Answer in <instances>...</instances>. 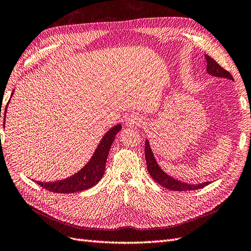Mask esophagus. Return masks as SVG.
Segmentation results:
<instances>
[{"mask_svg": "<svg viewBox=\"0 0 251 251\" xmlns=\"http://www.w3.org/2000/svg\"><path fill=\"white\" fill-rule=\"evenodd\" d=\"M125 124L128 127H132V126H140L143 124V119L140 117L137 113H130L129 116L126 118Z\"/></svg>", "mask_w": 251, "mask_h": 251, "instance_id": "34e87169", "label": "esophagus"}]
</instances>
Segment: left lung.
<instances>
[{
  "mask_svg": "<svg viewBox=\"0 0 251 251\" xmlns=\"http://www.w3.org/2000/svg\"><path fill=\"white\" fill-rule=\"evenodd\" d=\"M206 62H207V73L209 75L217 76V77H224L228 78V80L233 81L232 75L225 70L223 67H221L219 64L214 61L209 55L205 54ZM145 157H146V163H147V170L148 173L151 176L153 180L157 183L162 185L163 187H165L169 190H175V191H186V190H197L201 189L205 186L209 184V182L205 183H200V184H187L181 181H177L173 176H168L165 171H164L157 164L155 157L153 155V152L151 148L149 145V141L146 140L145 142Z\"/></svg>",
  "mask_w": 251,
  "mask_h": 251,
  "instance_id": "left-lung-1",
  "label": "left lung"
}]
</instances>
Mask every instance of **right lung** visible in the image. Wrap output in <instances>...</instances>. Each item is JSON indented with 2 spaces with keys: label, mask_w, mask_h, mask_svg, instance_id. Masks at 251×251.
Masks as SVG:
<instances>
[{
  "label": "right lung",
  "mask_w": 251,
  "mask_h": 251,
  "mask_svg": "<svg viewBox=\"0 0 251 251\" xmlns=\"http://www.w3.org/2000/svg\"><path fill=\"white\" fill-rule=\"evenodd\" d=\"M13 95V91L11 97ZM9 102L7 103V105ZM7 106L4 113V127H5V117H6ZM122 129V125L118 124L105 133L102 140L100 141L99 145L96 149L95 153L92 154L91 159L86 165L74 176H71L65 180L55 181V182H37L41 187L47 189L48 191L56 193H74L77 191H82L94 187L99 183L104 176L105 165L107 156L109 153V149L112 143L116 139L117 133Z\"/></svg>",
  "instance_id": "1"
}]
</instances>
